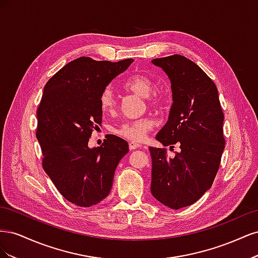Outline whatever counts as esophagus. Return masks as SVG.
I'll list each match as a JSON object with an SVG mask.
<instances>
[{"instance_id":"34e87169","label":"esophagus","mask_w":258,"mask_h":258,"mask_svg":"<svg viewBox=\"0 0 258 258\" xmlns=\"http://www.w3.org/2000/svg\"><path fill=\"white\" fill-rule=\"evenodd\" d=\"M139 147H141V145H140V144L137 143V142H130V143H129V150H130V151L137 150V148H139Z\"/></svg>"}]
</instances>
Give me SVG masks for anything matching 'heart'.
<instances>
[{
	"label": "heart",
	"instance_id": "b5f03b06",
	"mask_svg": "<svg viewBox=\"0 0 258 258\" xmlns=\"http://www.w3.org/2000/svg\"><path fill=\"white\" fill-rule=\"evenodd\" d=\"M124 88L135 95L147 99V103L152 107H160L166 102V98L161 93H155L157 90V84L146 75L138 74L131 76L124 83ZM100 103L102 111L106 114H112L117 108V98L112 88H106L100 98ZM154 127V122L151 119L143 118L138 120H129L122 122L117 128L116 134L130 140L132 142H141L146 135Z\"/></svg>",
	"mask_w": 258,
	"mask_h": 258
}]
</instances>
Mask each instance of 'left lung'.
<instances>
[{
    "mask_svg": "<svg viewBox=\"0 0 258 258\" xmlns=\"http://www.w3.org/2000/svg\"><path fill=\"white\" fill-rule=\"evenodd\" d=\"M171 83L173 103L165 126L156 136L163 146L179 145L168 158L166 150L150 147L151 191L160 204L178 210L199 200L213 184L225 148L224 114L215 84L179 54L152 60Z\"/></svg>",
    "mask_w": 258,
    "mask_h": 258,
    "instance_id": "8db88e82",
    "label": "left lung"
}]
</instances>
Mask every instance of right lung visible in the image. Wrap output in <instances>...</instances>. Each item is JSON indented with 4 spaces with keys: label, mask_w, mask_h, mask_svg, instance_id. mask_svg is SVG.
I'll use <instances>...</instances> for the list:
<instances>
[{
    "label": "right lung",
    "mask_w": 258,
    "mask_h": 258,
    "mask_svg": "<svg viewBox=\"0 0 258 258\" xmlns=\"http://www.w3.org/2000/svg\"><path fill=\"white\" fill-rule=\"evenodd\" d=\"M132 62L81 57L44 87L36 129L43 168L62 196L79 207L95 206L108 196L117 165L129 152L128 143L113 135L98 147L90 148L88 142L102 122L101 95Z\"/></svg>",
    "instance_id": "1"
}]
</instances>
